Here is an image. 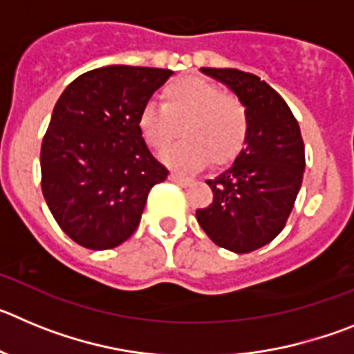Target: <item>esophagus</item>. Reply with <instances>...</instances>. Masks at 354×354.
I'll return each mask as SVG.
<instances>
[{
	"label": "esophagus",
	"mask_w": 354,
	"mask_h": 354,
	"mask_svg": "<svg viewBox=\"0 0 354 354\" xmlns=\"http://www.w3.org/2000/svg\"><path fill=\"white\" fill-rule=\"evenodd\" d=\"M170 180L171 183H177L180 186H187V184H192V179L186 177V175H180V174H170Z\"/></svg>",
	"instance_id": "1"
}]
</instances>
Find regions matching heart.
<instances>
[{"instance_id": "1", "label": "heart", "mask_w": 354, "mask_h": 354, "mask_svg": "<svg viewBox=\"0 0 354 354\" xmlns=\"http://www.w3.org/2000/svg\"><path fill=\"white\" fill-rule=\"evenodd\" d=\"M136 124L147 145L158 152L179 136L180 127L184 140L162 159L174 168L195 170L207 161L227 165L239 154L248 138L250 115L237 93L211 81L183 77L162 88L161 106L143 104Z\"/></svg>"}]
</instances>
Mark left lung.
Wrapping results in <instances>:
<instances>
[{"mask_svg": "<svg viewBox=\"0 0 354 354\" xmlns=\"http://www.w3.org/2000/svg\"><path fill=\"white\" fill-rule=\"evenodd\" d=\"M202 72L245 101L250 131L236 161L205 180L212 202L196 209V220L212 243L248 253L271 243L289 220L305 170L301 131L282 95L255 74L209 67Z\"/></svg>", "mask_w": 354, "mask_h": 354, "instance_id": "1", "label": "left lung"}]
</instances>
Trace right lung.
Segmentation results:
<instances>
[{
    "label": "right lung",
    "instance_id": "obj_1",
    "mask_svg": "<svg viewBox=\"0 0 354 354\" xmlns=\"http://www.w3.org/2000/svg\"><path fill=\"white\" fill-rule=\"evenodd\" d=\"M170 68L108 65L72 81L53 109L40 149L42 193L74 243L109 250L138 228L152 186L168 168L138 131L140 109Z\"/></svg>",
    "mask_w": 354,
    "mask_h": 354
}]
</instances>
